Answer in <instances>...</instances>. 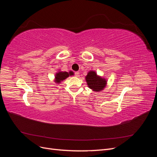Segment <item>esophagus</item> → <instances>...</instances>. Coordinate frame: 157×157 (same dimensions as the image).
Wrapping results in <instances>:
<instances>
[{
	"mask_svg": "<svg viewBox=\"0 0 157 157\" xmlns=\"http://www.w3.org/2000/svg\"><path fill=\"white\" fill-rule=\"evenodd\" d=\"M79 72H78V71H77V72H75V77H79Z\"/></svg>",
	"mask_w": 157,
	"mask_h": 157,
	"instance_id": "esophagus-1",
	"label": "esophagus"
}]
</instances>
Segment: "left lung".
<instances>
[{
  "label": "left lung",
  "mask_w": 157,
  "mask_h": 157,
  "mask_svg": "<svg viewBox=\"0 0 157 157\" xmlns=\"http://www.w3.org/2000/svg\"><path fill=\"white\" fill-rule=\"evenodd\" d=\"M85 78H86L88 86L93 91L101 92L106 86V79L98 76L96 71H90Z\"/></svg>",
  "instance_id": "left-lung-1"
}]
</instances>
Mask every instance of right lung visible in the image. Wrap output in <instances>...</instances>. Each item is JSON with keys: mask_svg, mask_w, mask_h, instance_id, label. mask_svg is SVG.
<instances>
[{"mask_svg": "<svg viewBox=\"0 0 157 157\" xmlns=\"http://www.w3.org/2000/svg\"><path fill=\"white\" fill-rule=\"evenodd\" d=\"M74 75V73L73 71H69V73L66 72V71H58L55 75V82L56 83H60L61 81H63L65 78L69 77V76Z\"/></svg>", "mask_w": 157, "mask_h": 157, "instance_id": "obj_1", "label": "right lung"}]
</instances>
